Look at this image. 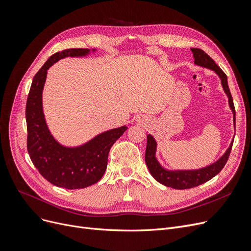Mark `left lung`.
<instances>
[{"label":"left lung","mask_w":251,"mask_h":251,"mask_svg":"<svg viewBox=\"0 0 251 251\" xmlns=\"http://www.w3.org/2000/svg\"><path fill=\"white\" fill-rule=\"evenodd\" d=\"M192 52L194 54V63L197 66L206 68L211 71H214L221 80V85L223 88L224 93L228 98L229 109L233 115V126H235V111L233 100L228 88V82H227L226 74L220 69V67L214 62V59L209 57L206 53L201 49L192 48ZM147 150H146V163L151 176L154 177L156 181L165 186H171L175 189H187L195 186H198L204 182L214 178L218 175L221 170L224 168L231 151V147L233 143V139L231 140L228 149L225 151V153L220 157L217 161L209 165L204 166V168L196 169V170H169L159 162L157 159V141L155 138L149 134L147 136Z\"/></svg>","instance_id":"8db88e82"}]
</instances>
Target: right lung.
Wrapping results in <instances>:
<instances>
[{
	"label": "right lung",
	"mask_w": 251,
	"mask_h": 251,
	"mask_svg": "<svg viewBox=\"0 0 251 251\" xmlns=\"http://www.w3.org/2000/svg\"><path fill=\"white\" fill-rule=\"evenodd\" d=\"M97 49H66L48 58L33 77L26 104L27 149L37 171L53 185L85 188L100 181L107 170L110 149L126 126L97 134L85 143L69 147L52 135L43 108V91L49 68L65 57H85Z\"/></svg>",
	"instance_id": "1"
}]
</instances>
